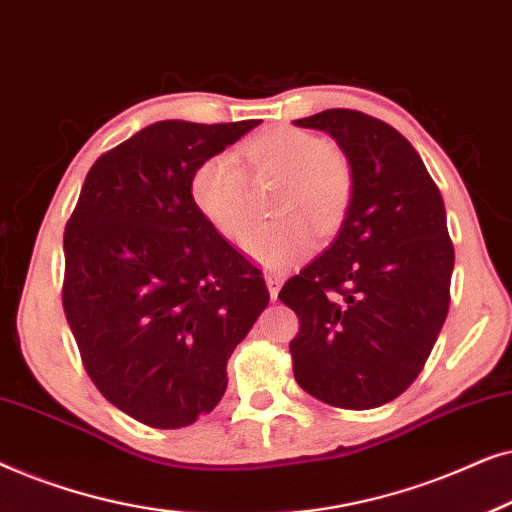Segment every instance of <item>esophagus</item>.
I'll return each instance as SVG.
<instances>
[{
  "mask_svg": "<svg viewBox=\"0 0 512 512\" xmlns=\"http://www.w3.org/2000/svg\"><path fill=\"white\" fill-rule=\"evenodd\" d=\"M282 275H277V272H265V284H268V291H270V298L277 300V293H279V286H282Z\"/></svg>",
  "mask_w": 512,
  "mask_h": 512,
  "instance_id": "34e87169",
  "label": "esophagus"
}]
</instances>
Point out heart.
<instances>
[{
    "mask_svg": "<svg viewBox=\"0 0 512 512\" xmlns=\"http://www.w3.org/2000/svg\"><path fill=\"white\" fill-rule=\"evenodd\" d=\"M237 157L256 184L279 179L272 212L289 214L258 226L247 237L244 251L258 263L282 268L305 258L314 247V228L306 219L328 233L352 205L354 167L347 153L310 130L296 125L263 130L237 149ZM239 164L230 153H216L202 160L191 177L195 209L230 242L247 235L254 216L248 173Z\"/></svg>",
    "mask_w": 512,
    "mask_h": 512,
    "instance_id": "heart-1",
    "label": "heart"
}]
</instances>
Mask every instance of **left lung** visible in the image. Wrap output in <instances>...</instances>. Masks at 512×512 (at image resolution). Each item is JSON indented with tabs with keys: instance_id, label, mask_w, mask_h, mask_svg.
Instances as JSON below:
<instances>
[{
	"instance_id": "obj_1",
	"label": "left lung",
	"mask_w": 512,
	"mask_h": 512,
	"mask_svg": "<svg viewBox=\"0 0 512 512\" xmlns=\"http://www.w3.org/2000/svg\"><path fill=\"white\" fill-rule=\"evenodd\" d=\"M296 125L340 144L354 198L338 240L279 291L300 324L289 342L293 375L319 401L370 410L417 380L450 310L443 195L408 139L380 118L326 109Z\"/></svg>"
}]
</instances>
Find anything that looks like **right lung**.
<instances>
[{"mask_svg": "<svg viewBox=\"0 0 512 512\" xmlns=\"http://www.w3.org/2000/svg\"><path fill=\"white\" fill-rule=\"evenodd\" d=\"M258 121H160L102 153L65 226L62 307L83 368L153 429L209 415L226 363L270 293L202 219L191 177Z\"/></svg>", "mask_w": 512, "mask_h": 512, "instance_id": "1", "label": "right lung"}]
</instances>
